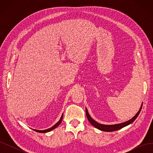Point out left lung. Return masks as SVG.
<instances>
[{
    "instance_id": "1",
    "label": "left lung",
    "mask_w": 153,
    "mask_h": 153,
    "mask_svg": "<svg viewBox=\"0 0 153 153\" xmlns=\"http://www.w3.org/2000/svg\"><path fill=\"white\" fill-rule=\"evenodd\" d=\"M142 104L140 106V108L139 109V110L138 111V112L136 114V115L134 116L133 118H131V119H129V121H126L124 123H120V124H112V125H108V124H100L98 123V122H96V121L92 119L88 112V110L87 109L85 108V112H86V116L89 120V123L92 125V126H94L95 128H96L97 129H100L101 131H107V132H110V131H117L119 130V129H121L125 126H128V125L131 124L135 120L137 119V117H138V115H139L142 107Z\"/></svg>"
}]
</instances>
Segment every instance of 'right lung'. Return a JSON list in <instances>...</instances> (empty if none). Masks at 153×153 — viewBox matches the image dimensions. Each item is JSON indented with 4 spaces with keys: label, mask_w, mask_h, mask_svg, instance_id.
<instances>
[{
    "label": "right lung",
    "mask_w": 153,
    "mask_h": 153,
    "mask_svg": "<svg viewBox=\"0 0 153 153\" xmlns=\"http://www.w3.org/2000/svg\"><path fill=\"white\" fill-rule=\"evenodd\" d=\"M62 117H63V114H62L61 117V119H60L59 121L56 124H55L53 126L51 127L50 128H48V129H45V130H38V129H33V130H34V131H37V132H39V133H47V132H49V131H50L53 130V129H54L55 128H56L59 126V125L61 123L62 120Z\"/></svg>",
    "instance_id": "1"
}]
</instances>
